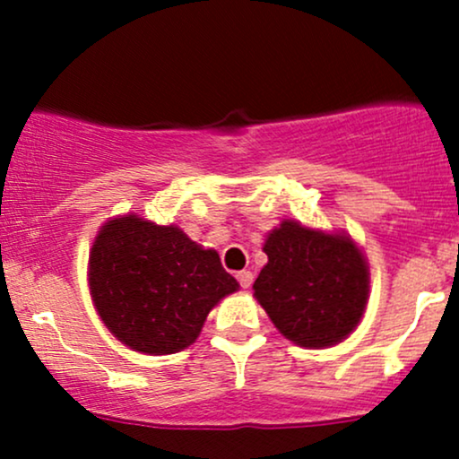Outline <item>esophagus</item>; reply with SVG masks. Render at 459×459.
<instances>
[{
  "instance_id": "34e87169",
  "label": "esophagus",
  "mask_w": 459,
  "mask_h": 459,
  "mask_svg": "<svg viewBox=\"0 0 459 459\" xmlns=\"http://www.w3.org/2000/svg\"><path fill=\"white\" fill-rule=\"evenodd\" d=\"M235 276H237V281H239V284H241V287H244V289H247V287H250V284H252V272L241 270V272H237Z\"/></svg>"
}]
</instances>
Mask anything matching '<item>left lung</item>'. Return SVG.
Returning a JSON list of instances; mask_svg holds the SVG:
<instances>
[{"instance_id": "obj_1", "label": "left lung", "mask_w": 459, "mask_h": 459, "mask_svg": "<svg viewBox=\"0 0 459 459\" xmlns=\"http://www.w3.org/2000/svg\"><path fill=\"white\" fill-rule=\"evenodd\" d=\"M263 252L267 263L252 289L284 339L324 350L358 328L368 302V263L345 230L282 220L267 233Z\"/></svg>"}]
</instances>
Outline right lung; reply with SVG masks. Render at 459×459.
<instances>
[{"instance_id": "add662e5", "label": "right lung", "mask_w": 459, "mask_h": 459, "mask_svg": "<svg viewBox=\"0 0 459 459\" xmlns=\"http://www.w3.org/2000/svg\"><path fill=\"white\" fill-rule=\"evenodd\" d=\"M88 287L99 317L129 350L177 354L198 339L207 315L239 289L213 247L175 224L135 213L109 218L88 256Z\"/></svg>"}]
</instances>
